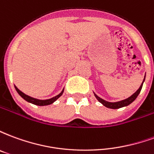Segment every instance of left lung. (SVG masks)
I'll return each mask as SVG.
<instances>
[{
	"label": "left lung",
	"mask_w": 154,
	"mask_h": 154,
	"mask_svg": "<svg viewBox=\"0 0 154 154\" xmlns=\"http://www.w3.org/2000/svg\"><path fill=\"white\" fill-rule=\"evenodd\" d=\"M144 79H145V76H144ZM144 79H143V81L142 84H141V86L139 87V89L136 91L133 94L132 96H130V97H128V98H126V99H125V100H119V101H116V102H110V101H106V100H103L102 98L99 97L98 96H97V94L95 93V92H94V95H95L96 98L98 100V101L102 104L104 106L107 107V108H110V109H119V108H121V107L127 106H129V105H130V104L132 103L133 101L137 98V97L139 96V94L140 93L141 89H142Z\"/></svg>",
	"instance_id": "obj_1"
}]
</instances>
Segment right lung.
<instances>
[{
    "label": "right lung",
    "instance_id": "obj_1",
    "mask_svg": "<svg viewBox=\"0 0 154 154\" xmlns=\"http://www.w3.org/2000/svg\"><path fill=\"white\" fill-rule=\"evenodd\" d=\"M15 88L16 91L18 92V94L20 96V97L25 100L26 101H28L29 103H32L34 104V105H36V106H48V105H51V104H53L54 101H56V100L59 98V97L63 95L64 91V88L63 89V91H61L60 93L57 95L56 97H54L50 98V99H46V100H39V99H36V98H34V97H31L28 96V95H26L24 92H22L21 91H20L17 88V87L15 86Z\"/></svg>",
    "mask_w": 154,
    "mask_h": 154
}]
</instances>
